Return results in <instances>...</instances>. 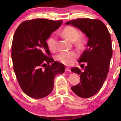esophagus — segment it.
I'll list each match as a JSON object with an SVG mask.
<instances>
[{"mask_svg": "<svg viewBox=\"0 0 121 121\" xmlns=\"http://www.w3.org/2000/svg\"><path fill=\"white\" fill-rule=\"evenodd\" d=\"M65 71L70 72V71H71V70H70V69L69 68H68V67H67V68H65Z\"/></svg>", "mask_w": 121, "mask_h": 121, "instance_id": "obj_1", "label": "esophagus"}]
</instances>
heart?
Wrapping results in <instances>:
<instances>
[{"label": "heart", "instance_id": "1", "mask_svg": "<svg viewBox=\"0 0 121 121\" xmlns=\"http://www.w3.org/2000/svg\"><path fill=\"white\" fill-rule=\"evenodd\" d=\"M60 34L71 42H74L76 46H80L82 44V39L79 36V32L74 27L71 26L65 27ZM47 45L51 51H55L57 45V37L54 34L51 35L47 39ZM77 56V53L75 51L61 52L56 55V59L66 65H71L75 61Z\"/></svg>", "mask_w": 121, "mask_h": 121}]
</instances>
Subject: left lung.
Returning <instances> with one entry per match:
<instances>
[{
	"label": "left lung",
	"instance_id": "obj_1",
	"mask_svg": "<svg viewBox=\"0 0 121 121\" xmlns=\"http://www.w3.org/2000/svg\"><path fill=\"white\" fill-rule=\"evenodd\" d=\"M66 24L79 28L89 39L79 60V62H86L87 65L84 71L77 67L71 69L80 76V82L72 86V91L79 97L88 98L98 92L107 76L112 56L111 35L106 26L99 19L78 18Z\"/></svg>",
	"mask_w": 121,
	"mask_h": 121
}]
</instances>
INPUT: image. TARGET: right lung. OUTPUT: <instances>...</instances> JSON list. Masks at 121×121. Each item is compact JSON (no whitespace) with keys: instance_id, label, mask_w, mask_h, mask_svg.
<instances>
[{"instance_id":"right-lung-1","label":"right lung","mask_w":121,"mask_h":121,"mask_svg":"<svg viewBox=\"0 0 121 121\" xmlns=\"http://www.w3.org/2000/svg\"><path fill=\"white\" fill-rule=\"evenodd\" d=\"M61 21L35 19L19 24L12 45L13 69L23 91L35 99L44 98L53 88L57 74L65 71L63 64L53 60L47 42Z\"/></svg>"}]
</instances>
